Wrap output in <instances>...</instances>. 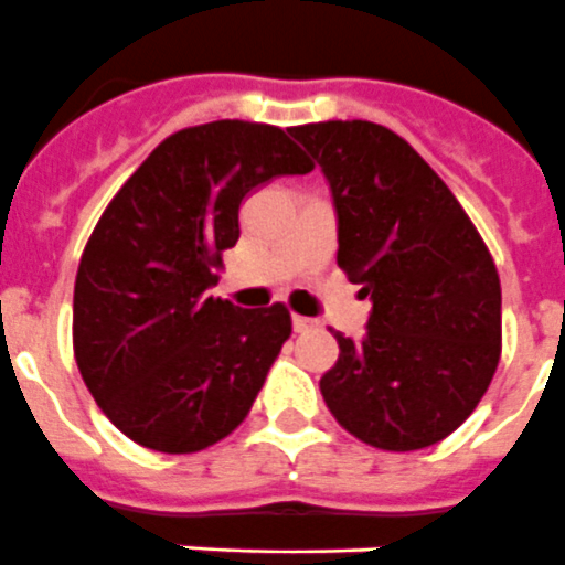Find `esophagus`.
<instances>
[{
  "label": "esophagus",
  "instance_id": "obj_1",
  "mask_svg": "<svg viewBox=\"0 0 565 565\" xmlns=\"http://www.w3.org/2000/svg\"><path fill=\"white\" fill-rule=\"evenodd\" d=\"M316 327V321L312 319H305V316H292V330L296 333H307V330H312Z\"/></svg>",
  "mask_w": 565,
  "mask_h": 565
}]
</instances>
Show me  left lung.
<instances>
[{
	"label": "left lung",
	"instance_id": "8db88e82",
	"mask_svg": "<svg viewBox=\"0 0 565 565\" xmlns=\"http://www.w3.org/2000/svg\"><path fill=\"white\" fill-rule=\"evenodd\" d=\"M319 160L339 215V267L364 284L367 335L339 341L319 387L330 414L379 451H419L473 414L502 350L494 258L443 178L367 120L290 129Z\"/></svg>",
	"mask_w": 565,
	"mask_h": 565
}]
</instances>
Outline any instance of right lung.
<instances>
[{
  "instance_id": "add662e5",
  "label": "right lung",
  "mask_w": 565,
  "mask_h": 565,
  "mask_svg": "<svg viewBox=\"0 0 565 565\" xmlns=\"http://www.w3.org/2000/svg\"><path fill=\"white\" fill-rule=\"evenodd\" d=\"M312 160L267 122L174 131L99 215L74 281V359L137 445L198 454L238 428L292 333L284 305L210 296L238 244L241 201Z\"/></svg>"
}]
</instances>
